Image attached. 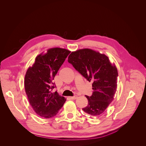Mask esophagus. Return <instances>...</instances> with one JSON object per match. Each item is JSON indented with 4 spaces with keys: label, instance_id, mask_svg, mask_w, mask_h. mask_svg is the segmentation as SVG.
Instances as JSON below:
<instances>
[{
    "label": "esophagus",
    "instance_id": "obj_1",
    "mask_svg": "<svg viewBox=\"0 0 146 146\" xmlns=\"http://www.w3.org/2000/svg\"><path fill=\"white\" fill-rule=\"evenodd\" d=\"M70 98L72 100H76L77 98V96H72V97H70Z\"/></svg>",
    "mask_w": 146,
    "mask_h": 146
}]
</instances>
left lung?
<instances>
[{
    "label": "left lung",
    "mask_w": 146,
    "mask_h": 146,
    "mask_svg": "<svg viewBox=\"0 0 146 146\" xmlns=\"http://www.w3.org/2000/svg\"><path fill=\"white\" fill-rule=\"evenodd\" d=\"M68 62L88 81H92L91 96H85L88 104L82 110L93 116L103 114L114 99L117 90L118 73L108 57L90 48L72 52Z\"/></svg>",
    "instance_id": "left-lung-1"
}]
</instances>
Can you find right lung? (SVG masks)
Instances as JSON below:
<instances>
[{"instance_id":"add662e5","label":"right lung","mask_w":146,"mask_h":146,"mask_svg":"<svg viewBox=\"0 0 146 146\" xmlns=\"http://www.w3.org/2000/svg\"><path fill=\"white\" fill-rule=\"evenodd\" d=\"M70 51L60 47L51 48L35 58L25 77V88L29 102L39 116L49 119L55 116L66 102L64 97L51 90L58 70Z\"/></svg>"}]
</instances>
